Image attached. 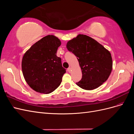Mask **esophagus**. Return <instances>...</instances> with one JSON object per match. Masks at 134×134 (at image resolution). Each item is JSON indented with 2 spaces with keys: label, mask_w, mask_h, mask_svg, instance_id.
<instances>
[{
  "label": "esophagus",
  "mask_w": 134,
  "mask_h": 134,
  "mask_svg": "<svg viewBox=\"0 0 134 134\" xmlns=\"http://www.w3.org/2000/svg\"><path fill=\"white\" fill-rule=\"evenodd\" d=\"M67 70H68V72H70L71 71V68L70 67V68H68V69H67Z\"/></svg>",
  "instance_id": "34e87169"
}]
</instances>
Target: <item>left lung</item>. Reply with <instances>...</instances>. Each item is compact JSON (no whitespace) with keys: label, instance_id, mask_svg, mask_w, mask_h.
<instances>
[{"label":"left lung","instance_id":"8db88e82","mask_svg":"<svg viewBox=\"0 0 134 134\" xmlns=\"http://www.w3.org/2000/svg\"><path fill=\"white\" fill-rule=\"evenodd\" d=\"M68 50L78 59L82 78L76 84L83 90H93L106 82L112 69L111 53L93 38L79 35L67 43Z\"/></svg>","mask_w":134,"mask_h":134}]
</instances>
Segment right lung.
<instances>
[{
  "label": "right lung",
  "mask_w": 134,
  "mask_h": 134,
  "mask_svg": "<svg viewBox=\"0 0 134 134\" xmlns=\"http://www.w3.org/2000/svg\"><path fill=\"white\" fill-rule=\"evenodd\" d=\"M60 45L58 38L48 35L33 44L24 55L23 74L34 91L48 94L60 86L66 72L62 66V59L56 56Z\"/></svg>",
  "instance_id": "add662e5"
}]
</instances>
